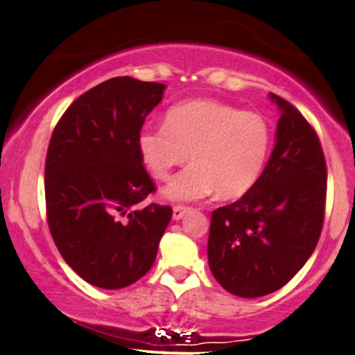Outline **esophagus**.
<instances>
[{
    "label": "esophagus",
    "instance_id": "obj_1",
    "mask_svg": "<svg viewBox=\"0 0 355 355\" xmlns=\"http://www.w3.org/2000/svg\"><path fill=\"white\" fill-rule=\"evenodd\" d=\"M189 210H191V209H189V207H186V205H174L173 207V218L174 220H181Z\"/></svg>",
    "mask_w": 355,
    "mask_h": 355
}]
</instances>
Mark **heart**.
<instances>
[{
  "label": "heart",
  "instance_id": "heart-1",
  "mask_svg": "<svg viewBox=\"0 0 355 355\" xmlns=\"http://www.w3.org/2000/svg\"><path fill=\"white\" fill-rule=\"evenodd\" d=\"M138 153L151 176L166 181L191 153L192 163L164 189L173 200L243 197L259 181L272 128L264 116L215 99H191L168 109L164 127L144 128Z\"/></svg>",
  "mask_w": 355,
  "mask_h": 355
}]
</instances>
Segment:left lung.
Masks as SVG:
<instances>
[{
  "instance_id": "obj_1",
  "label": "left lung",
  "mask_w": 355,
  "mask_h": 355,
  "mask_svg": "<svg viewBox=\"0 0 355 355\" xmlns=\"http://www.w3.org/2000/svg\"><path fill=\"white\" fill-rule=\"evenodd\" d=\"M259 181L211 211L209 266L225 290L257 298L282 288L313 254L324 223L326 159L311 123L288 101Z\"/></svg>"
}]
</instances>
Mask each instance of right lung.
Wrapping results in <instances>:
<instances>
[{
	"instance_id": "add662e5",
	"label": "right lung",
	"mask_w": 355,
	"mask_h": 355,
	"mask_svg": "<svg viewBox=\"0 0 355 355\" xmlns=\"http://www.w3.org/2000/svg\"><path fill=\"white\" fill-rule=\"evenodd\" d=\"M164 87L110 78L73 101L50 138V234L67 264L99 288H123L144 277L173 217L169 205H140L156 187L137 140Z\"/></svg>"
}]
</instances>
